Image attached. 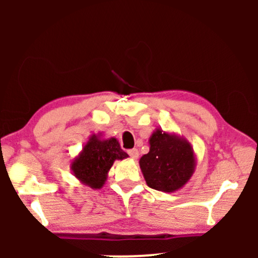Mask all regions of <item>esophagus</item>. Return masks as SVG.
Returning a JSON list of instances; mask_svg holds the SVG:
<instances>
[{"mask_svg": "<svg viewBox=\"0 0 258 258\" xmlns=\"http://www.w3.org/2000/svg\"><path fill=\"white\" fill-rule=\"evenodd\" d=\"M128 155L131 156L132 159H137L138 155H139V153H138L137 149H131V150H128Z\"/></svg>", "mask_w": 258, "mask_h": 258, "instance_id": "1", "label": "esophagus"}]
</instances>
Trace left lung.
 I'll list each match as a JSON object with an SVG mask.
<instances>
[{
    "label": "left lung",
    "instance_id": "left-lung-1",
    "mask_svg": "<svg viewBox=\"0 0 258 258\" xmlns=\"http://www.w3.org/2000/svg\"><path fill=\"white\" fill-rule=\"evenodd\" d=\"M149 153L139 159L148 186L164 193L183 188L197 166V156L188 139L158 127L149 137Z\"/></svg>",
    "mask_w": 258,
    "mask_h": 258
}]
</instances>
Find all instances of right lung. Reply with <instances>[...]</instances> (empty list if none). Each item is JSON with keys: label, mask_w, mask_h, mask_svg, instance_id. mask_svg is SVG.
<instances>
[{"label": "right lung", "mask_w": 258, "mask_h": 258, "mask_svg": "<svg viewBox=\"0 0 258 258\" xmlns=\"http://www.w3.org/2000/svg\"><path fill=\"white\" fill-rule=\"evenodd\" d=\"M128 158L115 137L105 138L103 133H93L70 164L74 176L82 184L100 189L105 184L108 172L115 160Z\"/></svg>", "instance_id": "right-lung-1"}]
</instances>
